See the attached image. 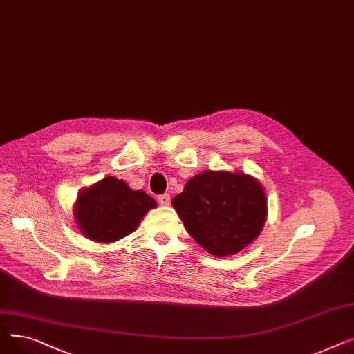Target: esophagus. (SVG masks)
<instances>
[{"label": "esophagus", "instance_id": "34e87169", "mask_svg": "<svg viewBox=\"0 0 354 354\" xmlns=\"http://www.w3.org/2000/svg\"><path fill=\"white\" fill-rule=\"evenodd\" d=\"M158 202L160 203L162 207H167L171 203V196H169V194H162V195H159L158 196Z\"/></svg>", "mask_w": 354, "mask_h": 354}]
</instances>
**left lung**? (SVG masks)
<instances>
[{
  "mask_svg": "<svg viewBox=\"0 0 354 354\" xmlns=\"http://www.w3.org/2000/svg\"><path fill=\"white\" fill-rule=\"evenodd\" d=\"M172 205L189 235L216 257L234 255L251 244L267 218L261 183L227 171H205L191 178Z\"/></svg>",
  "mask_w": 354,
  "mask_h": 354,
  "instance_id": "left-lung-1",
  "label": "left lung"
}]
</instances>
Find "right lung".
Segmentation results:
<instances>
[{
	"mask_svg": "<svg viewBox=\"0 0 354 354\" xmlns=\"http://www.w3.org/2000/svg\"><path fill=\"white\" fill-rule=\"evenodd\" d=\"M156 201L143 191H133L127 183L107 176L80 191L74 218L84 236L97 243H115L132 234Z\"/></svg>",
	"mask_w": 354,
	"mask_h": 354,
	"instance_id": "obj_1",
	"label": "right lung"
}]
</instances>
